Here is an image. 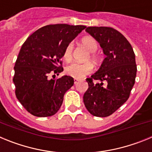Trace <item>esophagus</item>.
<instances>
[{
    "label": "esophagus",
    "instance_id": "34e87169",
    "mask_svg": "<svg viewBox=\"0 0 152 152\" xmlns=\"http://www.w3.org/2000/svg\"><path fill=\"white\" fill-rule=\"evenodd\" d=\"M79 80H79V79L75 78V79H74V82H75V84H77V83L79 82Z\"/></svg>",
    "mask_w": 152,
    "mask_h": 152
}]
</instances>
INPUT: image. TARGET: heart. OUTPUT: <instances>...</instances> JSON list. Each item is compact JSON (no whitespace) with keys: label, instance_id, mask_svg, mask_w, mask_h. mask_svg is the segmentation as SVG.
I'll return each instance as SVG.
<instances>
[{"label":"heart","instance_id":"1","mask_svg":"<svg viewBox=\"0 0 152 152\" xmlns=\"http://www.w3.org/2000/svg\"><path fill=\"white\" fill-rule=\"evenodd\" d=\"M81 43L88 49L89 55L87 56L86 60H91V61L97 64L99 61V56L96 53V51L98 49V42L94 37L91 36H86L81 39ZM74 43L70 42L66 45L64 50L63 58L67 61H69L72 58V53H73ZM94 66L92 63L90 61H86L84 63L73 62L68 64L65 68V72L69 76H72L75 78L80 79L85 77L86 75H89L93 72Z\"/></svg>","mask_w":152,"mask_h":152}]
</instances>
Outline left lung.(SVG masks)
I'll use <instances>...</instances> for the list:
<instances>
[{"label": "left lung", "mask_w": 152, "mask_h": 152, "mask_svg": "<svg viewBox=\"0 0 152 152\" xmlns=\"http://www.w3.org/2000/svg\"><path fill=\"white\" fill-rule=\"evenodd\" d=\"M85 31L100 43L106 58L100 69L86 79L88 89L84 93V103L93 116L107 117L129 97L136 77L135 53L126 37L113 28L90 26ZM94 80L101 83L94 84Z\"/></svg>", "instance_id": "8db88e82"}]
</instances>
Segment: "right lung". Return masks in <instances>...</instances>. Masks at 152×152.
<instances>
[{
	"label": "right lung",
	"mask_w": 152,
	"mask_h": 152,
	"mask_svg": "<svg viewBox=\"0 0 152 152\" xmlns=\"http://www.w3.org/2000/svg\"><path fill=\"white\" fill-rule=\"evenodd\" d=\"M85 28L82 25L50 24L24 42L15 62L13 80L16 96L30 114L47 117L58 111L74 79L64 75L54 80L50 75L62 72L65 47Z\"/></svg>",
	"instance_id": "add662e5"
}]
</instances>
